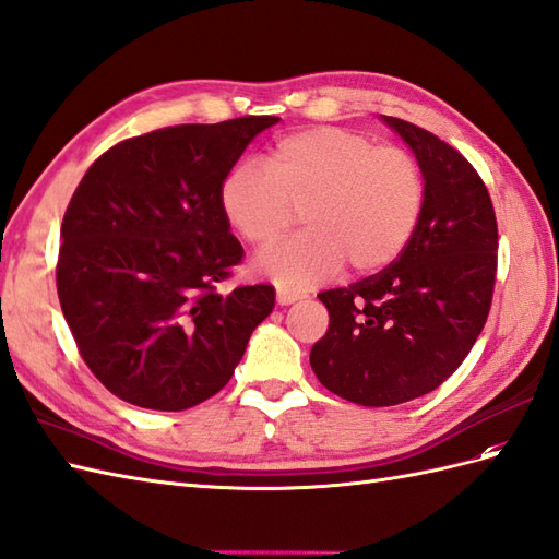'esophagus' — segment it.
Returning <instances> with one entry per match:
<instances>
[{
	"label": "esophagus",
	"instance_id": "obj_1",
	"mask_svg": "<svg viewBox=\"0 0 559 559\" xmlns=\"http://www.w3.org/2000/svg\"><path fill=\"white\" fill-rule=\"evenodd\" d=\"M302 297H305L302 293L278 290V293H276V302H278V305H293V302H297V299H302Z\"/></svg>",
	"mask_w": 559,
	"mask_h": 559
}]
</instances>
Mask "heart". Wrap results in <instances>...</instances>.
<instances>
[{"label":"heart","mask_w":559,"mask_h":559,"mask_svg":"<svg viewBox=\"0 0 559 559\" xmlns=\"http://www.w3.org/2000/svg\"><path fill=\"white\" fill-rule=\"evenodd\" d=\"M234 231L257 248L276 242L299 210L307 231L254 260L281 288H309L342 264L370 274L392 264L416 234L425 175L399 146H378L342 127H309L278 139L266 165L240 160L219 186Z\"/></svg>","instance_id":"heart-1"}]
</instances>
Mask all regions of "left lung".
Listing matches in <instances>:
<instances>
[{
  "label": "left lung",
  "mask_w": 559,
  "mask_h": 559,
  "mask_svg": "<svg viewBox=\"0 0 559 559\" xmlns=\"http://www.w3.org/2000/svg\"><path fill=\"white\" fill-rule=\"evenodd\" d=\"M425 175V210L396 260L319 293L325 335L309 364L325 390L359 406H396L437 390L475 345L491 309L498 226L477 169L447 141L384 116Z\"/></svg>",
  "instance_id": "8db88e82"
}]
</instances>
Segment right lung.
<instances>
[{"label": "right lung", "instance_id": "right-lung-1", "mask_svg": "<svg viewBox=\"0 0 559 559\" xmlns=\"http://www.w3.org/2000/svg\"><path fill=\"white\" fill-rule=\"evenodd\" d=\"M246 116L124 139L82 177L61 224L56 288L78 352L127 404L183 411L231 380L274 285H217L242 260L219 186L276 124Z\"/></svg>", "mask_w": 559, "mask_h": 559}]
</instances>
